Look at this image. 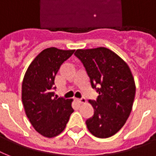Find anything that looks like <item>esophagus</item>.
Masks as SVG:
<instances>
[{"label":"esophagus","instance_id":"34e87169","mask_svg":"<svg viewBox=\"0 0 156 156\" xmlns=\"http://www.w3.org/2000/svg\"><path fill=\"white\" fill-rule=\"evenodd\" d=\"M77 101H78V103H80V104H85L86 103V99L84 97L81 98V99H77Z\"/></svg>","mask_w":156,"mask_h":156}]
</instances>
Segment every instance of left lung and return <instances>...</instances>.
<instances>
[{"label": "left lung", "instance_id": "obj_1", "mask_svg": "<svg viewBox=\"0 0 156 156\" xmlns=\"http://www.w3.org/2000/svg\"><path fill=\"white\" fill-rule=\"evenodd\" d=\"M74 55L99 92L97 100H89L94 115L86 121L87 127L97 138H109L123 127L131 112L136 91L133 74L126 61L106 48L78 49Z\"/></svg>", "mask_w": 156, "mask_h": 156}]
</instances>
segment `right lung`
I'll list each match as a JSON object with an SVG mask.
<instances>
[{"instance_id":"1","label":"right lung","mask_w":156,"mask_h":156,"mask_svg":"<svg viewBox=\"0 0 156 156\" xmlns=\"http://www.w3.org/2000/svg\"><path fill=\"white\" fill-rule=\"evenodd\" d=\"M75 50L48 48L43 50L28 67L22 85V101L26 115L35 130L53 138L65 129L73 112L72 99L55 97V77Z\"/></svg>"}]
</instances>
